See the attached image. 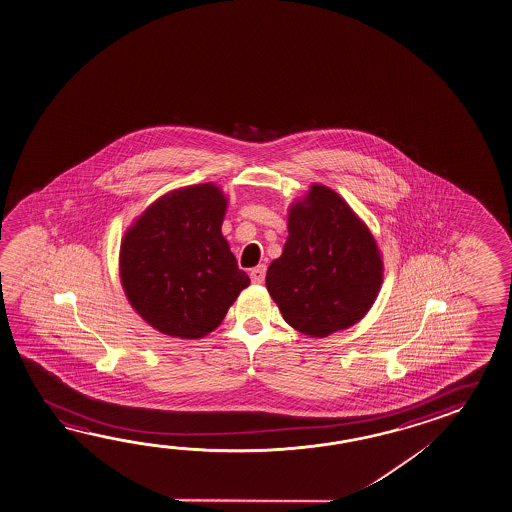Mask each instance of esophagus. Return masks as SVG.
Here are the masks:
<instances>
[{
  "instance_id": "esophagus-1",
  "label": "esophagus",
  "mask_w": 512,
  "mask_h": 512,
  "mask_svg": "<svg viewBox=\"0 0 512 512\" xmlns=\"http://www.w3.org/2000/svg\"><path fill=\"white\" fill-rule=\"evenodd\" d=\"M250 277L253 284H262L264 277H266V266L259 264L257 268H253V270L250 271Z\"/></svg>"
}]
</instances>
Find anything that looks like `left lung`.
<instances>
[{
  "label": "left lung",
  "mask_w": 512,
  "mask_h": 512,
  "mask_svg": "<svg viewBox=\"0 0 512 512\" xmlns=\"http://www.w3.org/2000/svg\"><path fill=\"white\" fill-rule=\"evenodd\" d=\"M288 239L266 288L291 328L328 337L357 324L377 299L384 264L373 233L328 186L293 203Z\"/></svg>",
  "instance_id": "8db88e82"
}]
</instances>
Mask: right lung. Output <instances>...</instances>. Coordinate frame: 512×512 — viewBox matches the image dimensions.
<instances>
[{
    "label": "right lung",
    "mask_w": 512,
    "mask_h": 512,
    "mask_svg": "<svg viewBox=\"0 0 512 512\" xmlns=\"http://www.w3.org/2000/svg\"><path fill=\"white\" fill-rule=\"evenodd\" d=\"M226 204L215 184L186 186L159 197L126 230L119 251L126 299L164 335L206 337L250 286L222 237Z\"/></svg>",
    "instance_id": "1"
}]
</instances>
